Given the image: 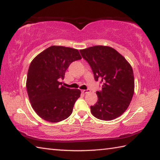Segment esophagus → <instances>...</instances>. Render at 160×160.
Listing matches in <instances>:
<instances>
[{
	"mask_svg": "<svg viewBox=\"0 0 160 160\" xmlns=\"http://www.w3.org/2000/svg\"><path fill=\"white\" fill-rule=\"evenodd\" d=\"M90 90H89V89H88V90H82V92L84 93V94H88L89 92H90Z\"/></svg>",
	"mask_w": 160,
	"mask_h": 160,
	"instance_id": "1",
	"label": "esophagus"
}]
</instances>
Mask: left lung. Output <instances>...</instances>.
Here are the masks:
<instances>
[{
  "label": "left lung",
  "instance_id": "8db88e82",
  "mask_svg": "<svg viewBox=\"0 0 160 160\" xmlns=\"http://www.w3.org/2000/svg\"><path fill=\"white\" fill-rule=\"evenodd\" d=\"M82 58L92 70L94 80L102 83L97 91L98 100L91 106L92 115L103 121H111L128 109L134 93L132 67L114 48L94 46L80 50Z\"/></svg>",
  "mask_w": 160,
  "mask_h": 160
}]
</instances>
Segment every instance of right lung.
Here are the masks:
<instances>
[{
	"label": "right lung",
	"mask_w": 160,
	"mask_h": 160,
	"mask_svg": "<svg viewBox=\"0 0 160 160\" xmlns=\"http://www.w3.org/2000/svg\"><path fill=\"white\" fill-rule=\"evenodd\" d=\"M81 58L77 49L51 46L31 62L27 78V91L32 108L44 120L59 122L72 113L81 92L63 87L59 79H63L72 62Z\"/></svg>",
	"instance_id": "right-lung-1"
}]
</instances>
